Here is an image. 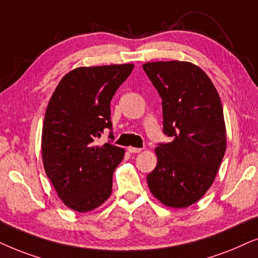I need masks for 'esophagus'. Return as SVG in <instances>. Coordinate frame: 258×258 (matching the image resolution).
<instances>
[{"label":"esophagus","instance_id":"1","mask_svg":"<svg viewBox=\"0 0 258 258\" xmlns=\"http://www.w3.org/2000/svg\"><path fill=\"white\" fill-rule=\"evenodd\" d=\"M127 151H128L130 153H139L140 151H142V149H137V147L130 146V147H127Z\"/></svg>","mask_w":258,"mask_h":258}]
</instances>
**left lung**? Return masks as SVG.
I'll return each mask as SVG.
<instances>
[{"mask_svg": "<svg viewBox=\"0 0 258 258\" xmlns=\"http://www.w3.org/2000/svg\"><path fill=\"white\" fill-rule=\"evenodd\" d=\"M163 106V132L157 166L147 174L150 191L170 208H187L214 183L226 149L221 99L210 78L185 61L143 64Z\"/></svg>", "mask_w": 258, "mask_h": 258, "instance_id": "obj_1", "label": "left lung"}]
</instances>
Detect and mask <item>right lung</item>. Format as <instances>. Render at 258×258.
Here are the masks:
<instances>
[{"mask_svg": "<svg viewBox=\"0 0 258 258\" xmlns=\"http://www.w3.org/2000/svg\"><path fill=\"white\" fill-rule=\"evenodd\" d=\"M132 63L79 67L55 88L42 128V160L47 177L64 205L78 212L100 207L112 194V177L125 151L97 145L112 130L111 100L128 78ZM109 138L113 139L112 132Z\"/></svg>", "mask_w": 258, "mask_h": 258, "instance_id": "right-lung-1", "label": "right lung"}]
</instances>
